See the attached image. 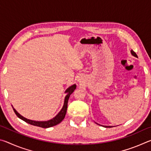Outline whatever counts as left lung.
I'll return each instance as SVG.
<instances>
[{
  "label": "left lung",
  "mask_w": 151,
  "mask_h": 151,
  "mask_svg": "<svg viewBox=\"0 0 151 151\" xmlns=\"http://www.w3.org/2000/svg\"><path fill=\"white\" fill-rule=\"evenodd\" d=\"M131 53H132V55H134V57H137V54H136V53H135L134 52V51L133 50H131Z\"/></svg>",
  "instance_id": "obj_1"
}]
</instances>
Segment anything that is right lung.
<instances>
[{
	"label": "right lung",
	"mask_w": 151,
	"mask_h": 151,
	"mask_svg": "<svg viewBox=\"0 0 151 151\" xmlns=\"http://www.w3.org/2000/svg\"><path fill=\"white\" fill-rule=\"evenodd\" d=\"M75 89H76L75 85H73V86H70L69 88H68L67 89H66L65 93H67V94H66V96H65V103H64V105H63V109H61V111L58 112V114L55 117V118H53L51 120H49V121H48L41 122V121H31V120L27 119L20 115L19 113H18V112L14 109H13L14 112H15V114H17V116L19 117V118L22 119V121H24L26 122H27V123L32 124V125H34V126L39 127H42V128H49L51 127L55 126V125L59 124L60 122L62 121L64 119H65V114L66 112V110H67V104H68V99H69V96L70 94L73 93V91H75Z\"/></svg>",
	"instance_id": "obj_1"
}]
</instances>
